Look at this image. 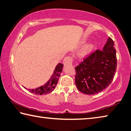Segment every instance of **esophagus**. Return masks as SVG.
I'll return each instance as SVG.
<instances>
[{"label": "esophagus", "mask_w": 131, "mask_h": 131, "mask_svg": "<svg viewBox=\"0 0 131 131\" xmlns=\"http://www.w3.org/2000/svg\"><path fill=\"white\" fill-rule=\"evenodd\" d=\"M73 61V58L72 57L68 56V57H65V58H64L63 61V63L64 65H69V64H72Z\"/></svg>", "instance_id": "34e87169"}]
</instances>
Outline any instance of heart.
Listing matches in <instances>:
<instances>
[{"instance_id":"b5f03b06","label":"heart","mask_w":131,"mask_h":131,"mask_svg":"<svg viewBox=\"0 0 131 131\" xmlns=\"http://www.w3.org/2000/svg\"><path fill=\"white\" fill-rule=\"evenodd\" d=\"M94 45L93 43H89L86 45L80 53V56L82 57H84L88 54L90 52H91L93 49H94Z\"/></svg>"}]
</instances>
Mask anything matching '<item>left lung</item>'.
<instances>
[{
    "instance_id": "left-lung-1",
    "label": "left lung",
    "mask_w": 131,
    "mask_h": 131,
    "mask_svg": "<svg viewBox=\"0 0 131 131\" xmlns=\"http://www.w3.org/2000/svg\"><path fill=\"white\" fill-rule=\"evenodd\" d=\"M117 68L115 44L109 38L103 50H97L75 68V82L83 93L94 94L108 87Z\"/></svg>"
}]
</instances>
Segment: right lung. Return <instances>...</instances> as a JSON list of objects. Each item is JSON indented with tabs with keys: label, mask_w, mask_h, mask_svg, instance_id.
Returning a JSON list of instances; mask_svg holds the SVG:
<instances>
[{
	"label": "right lung",
	"mask_w": 131,
	"mask_h": 131,
	"mask_svg": "<svg viewBox=\"0 0 131 131\" xmlns=\"http://www.w3.org/2000/svg\"><path fill=\"white\" fill-rule=\"evenodd\" d=\"M63 65L61 63H59L58 65L56 66V69L54 70L53 75L51 78L46 84L43 85L42 86L38 88L35 89H28V91L32 93L35 94H47L55 89L57 82L58 81L59 77L60 76V74L62 70Z\"/></svg>",
	"instance_id": "1"
}]
</instances>
